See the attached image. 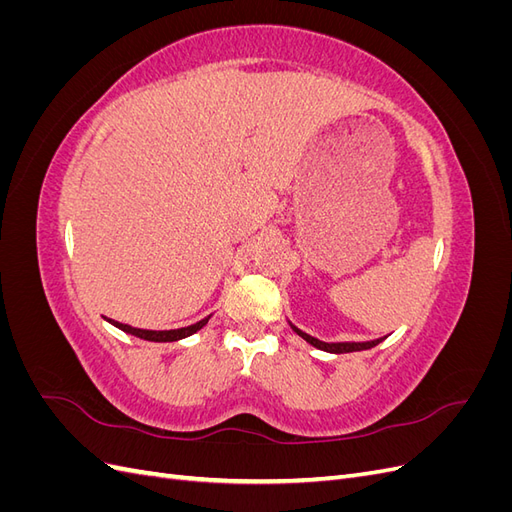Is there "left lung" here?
Listing matches in <instances>:
<instances>
[{"label":"left lung","instance_id":"8db88e82","mask_svg":"<svg viewBox=\"0 0 512 512\" xmlns=\"http://www.w3.org/2000/svg\"><path fill=\"white\" fill-rule=\"evenodd\" d=\"M290 327H292V324H290ZM292 331H297V335H301V337L305 339V342H309L314 348L324 350V352H333V354L356 352V350H369V348H374V346H378V344L382 342V339H374V342H339V344H327V342H320V339H316V337H312V335H307V333L299 331L297 327H292Z\"/></svg>","mask_w":512,"mask_h":512}]
</instances>
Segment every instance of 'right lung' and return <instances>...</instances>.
Instances as JSON below:
<instances>
[{
  "label": "right lung",
  "mask_w": 512,
  "mask_h": 512,
  "mask_svg": "<svg viewBox=\"0 0 512 512\" xmlns=\"http://www.w3.org/2000/svg\"><path fill=\"white\" fill-rule=\"evenodd\" d=\"M111 324H115L117 329L126 331L134 337H141V339H147V342H177V339H183V337H190L194 335L196 331H200L205 327V324L209 322V318L200 320L196 324H190V327H183V329H173V331H147V329H134L130 327V324H121V322H115V320H108Z\"/></svg>",
  "instance_id": "obj_1"
}]
</instances>
